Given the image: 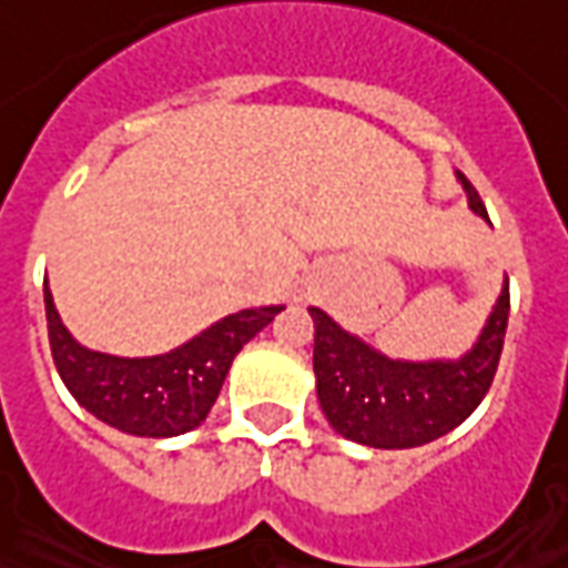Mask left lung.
<instances>
[{
    "label": "left lung",
    "instance_id": "8db88e82",
    "mask_svg": "<svg viewBox=\"0 0 568 568\" xmlns=\"http://www.w3.org/2000/svg\"><path fill=\"white\" fill-rule=\"evenodd\" d=\"M473 213L487 220L476 186L457 171ZM313 369L322 413L339 436L369 448H415L464 424L485 400L508 325V280L476 346L455 361H394L310 306Z\"/></svg>",
    "mask_w": 568,
    "mask_h": 568
}]
</instances>
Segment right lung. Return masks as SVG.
I'll return each mask as SVG.
<instances>
[{"label": "right lung", "instance_id": "add662e5", "mask_svg": "<svg viewBox=\"0 0 568 568\" xmlns=\"http://www.w3.org/2000/svg\"><path fill=\"white\" fill-rule=\"evenodd\" d=\"M48 337L60 379L99 422L132 436H180L207 418L234 355L283 306H255L220 318L183 346L153 358H116L71 337L44 285Z\"/></svg>", "mask_w": 568, "mask_h": 568}]
</instances>
